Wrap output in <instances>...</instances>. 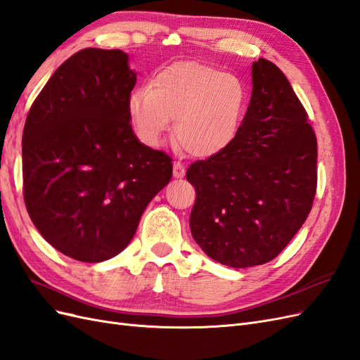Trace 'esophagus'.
I'll list each match as a JSON object with an SVG mask.
<instances>
[{
	"label": "esophagus",
	"instance_id": "obj_1",
	"mask_svg": "<svg viewBox=\"0 0 360 360\" xmlns=\"http://www.w3.org/2000/svg\"><path fill=\"white\" fill-rule=\"evenodd\" d=\"M172 168H174V169H172V174H174V177H176V179H183L184 176H186V169H184L183 163L174 162Z\"/></svg>",
	"mask_w": 360,
	"mask_h": 360
}]
</instances>
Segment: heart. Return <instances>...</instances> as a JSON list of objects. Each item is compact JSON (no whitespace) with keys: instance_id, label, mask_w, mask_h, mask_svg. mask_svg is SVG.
<instances>
[{"instance_id":"heart-1","label":"heart","mask_w":360,"mask_h":360,"mask_svg":"<svg viewBox=\"0 0 360 360\" xmlns=\"http://www.w3.org/2000/svg\"><path fill=\"white\" fill-rule=\"evenodd\" d=\"M246 91L234 75L197 61H180L160 70L148 86L127 99V112L139 139L160 144L176 118L174 132L191 155L210 158L230 147L242 124Z\"/></svg>"}]
</instances>
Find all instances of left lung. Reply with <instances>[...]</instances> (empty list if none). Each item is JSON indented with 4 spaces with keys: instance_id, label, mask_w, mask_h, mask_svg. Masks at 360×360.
Masks as SVG:
<instances>
[{
    "instance_id": "obj_1",
    "label": "left lung",
    "mask_w": 360,
    "mask_h": 360,
    "mask_svg": "<svg viewBox=\"0 0 360 360\" xmlns=\"http://www.w3.org/2000/svg\"><path fill=\"white\" fill-rule=\"evenodd\" d=\"M252 96L230 147L193 162L191 233L204 254L243 269L269 263L296 236L317 188V138L285 75L258 58Z\"/></svg>"
}]
</instances>
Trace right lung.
I'll return each instance as SVG.
<instances>
[{
    "mask_svg": "<svg viewBox=\"0 0 360 360\" xmlns=\"http://www.w3.org/2000/svg\"><path fill=\"white\" fill-rule=\"evenodd\" d=\"M135 82L126 52L82 49L51 76L25 122L28 214L51 246L84 263L126 249L172 176L171 158L139 143L130 126Z\"/></svg>",
    "mask_w": 360,
    "mask_h": 360,
    "instance_id": "1",
    "label": "right lung"
}]
</instances>
